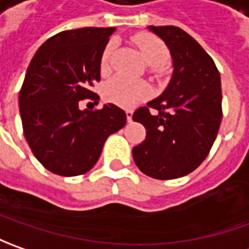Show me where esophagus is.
<instances>
[{"mask_svg":"<svg viewBox=\"0 0 249 249\" xmlns=\"http://www.w3.org/2000/svg\"><path fill=\"white\" fill-rule=\"evenodd\" d=\"M126 118H127V122H131V120H133V110L131 109L126 110Z\"/></svg>","mask_w":249,"mask_h":249,"instance_id":"1","label":"esophagus"}]
</instances>
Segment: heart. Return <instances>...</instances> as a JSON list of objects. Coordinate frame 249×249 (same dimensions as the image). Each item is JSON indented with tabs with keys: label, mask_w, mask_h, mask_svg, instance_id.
I'll return each instance as SVG.
<instances>
[{
	"label": "heart",
	"mask_w": 249,
	"mask_h": 249,
	"mask_svg": "<svg viewBox=\"0 0 249 249\" xmlns=\"http://www.w3.org/2000/svg\"><path fill=\"white\" fill-rule=\"evenodd\" d=\"M131 41L139 47L147 63L152 66L154 71H158V68H162L169 62V56H170L169 50L165 43L158 37L148 33H137L131 37ZM112 53H113V43L107 44L101 56L102 72H107L109 69ZM149 94H151V89L147 83L142 80H131L122 74L112 77L109 82L105 83L102 89V95L105 100L124 108L133 107L139 101L148 98Z\"/></svg>",
	"instance_id": "b5f03b06"
}]
</instances>
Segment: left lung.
Returning a JSON list of instances; mask_svg holds the SVG:
<instances>
[{
  "label": "left lung",
  "mask_w": 249,
  "mask_h": 249,
  "mask_svg": "<svg viewBox=\"0 0 249 249\" xmlns=\"http://www.w3.org/2000/svg\"><path fill=\"white\" fill-rule=\"evenodd\" d=\"M149 30L166 43L175 71L162 95L133 113V120L147 130L145 140L133 148V158L147 176L172 180L196 170L215 142L223 115L220 73L183 29L149 26Z\"/></svg>",
  "instance_id": "obj_1"
}]
</instances>
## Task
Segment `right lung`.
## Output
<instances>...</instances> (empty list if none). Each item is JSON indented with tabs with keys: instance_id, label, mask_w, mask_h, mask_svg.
Returning a JSON list of instances; mask_svg holds the SVG:
<instances>
[{
	"instance_id": "right-lung-1",
	"label": "right lung",
	"mask_w": 249,
	"mask_h": 249,
	"mask_svg": "<svg viewBox=\"0 0 249 249\" xmlns=\"http://www.w3.org/2000/svg\"><path fill=\"white\" fill-rule=\"evenodd\" d=\"M113 27L65 30L34 53L19 92L24 139L45 169L59 176L89 172L126 113L108 104L80 110L82 100L98 104L91 87L101 80V56Z\"/></svg>"
}]
</instances>
